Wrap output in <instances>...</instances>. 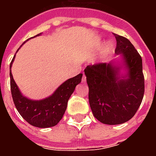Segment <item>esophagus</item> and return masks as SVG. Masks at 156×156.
<instances>
[{
	"label": "esophagus",
	"mask_w": 156,
	"mask_h": 156,
	"mask_svg": "<svg viewBox=\"0 0 156 156\" xmlns=\"http://www.w3.org/2000/svg\"><path fill=\"white\" fill-rule=\"evenodd\" d=\"M86 82V76L84 74L83 75V78H82V83H85Z\"/></svg>",
	"instance_id": "esophagus-1"
}]
</instances>
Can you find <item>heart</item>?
<instances>
[{"label": "heart", "mask_w": 156, "mask_h": 156, "mask_svg": "<svg viewBox=\"0 0 156 156\" xmlns=\"http://www.w3.org/2000/svg\"><path fill=\"white\" fill-rule=\"evenodd\" d=\"M112 47H113V45H112V43H110V42H108V44H107V49H108V50H111Z\"/></svg>", "instance_id": "obj_1"}]
</instances>
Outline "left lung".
Returning a JSON list of instances; mask_svg holds the SVG:
<instances>
[{"instance_id":"left-lung-1","label":"left lung","mask_w":156,"mask_h":156,"mask_svg":"<svg viewBox=\"0 0 156 156\" xmlns=\"http://www.w3.org/2000/svg\"><path fill=\"white\" fill-rule=\"evenodd\" d=\"M115 54L122 63L89 65L84 69L88 86V100L93 115L105 124L115 125L129 121L140 106L144 93L142 58L133 44L115 34ZM124 69L126 74L120 73Z\"/></svg>"}]
</instances>
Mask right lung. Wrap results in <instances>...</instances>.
Returning a JSON list of instances; mask_svg holds the SVG:
<instances>
[{
  "label": "right lung",
  "instance_id": "add662e5",
  "mask_svg": "<svg viewBox=\"0 0 156 156\" xmlns=\"http://www.w3.org/2000/svg\"><path fill=\"white\" fill-rule=\"evenodd\" d=\"M14 58L15 56L10 64L11 91L13 102L19 114L27 122L35 127L49 128L57 125L64 115L68 99L74 91L75 87L81 83L83 73L65 81L48 98L41 100H32L22 94L13 79L11 68Z\"/></svg>",
  "mask_w": 156,
  "mask_h": 156
}]
</instances>
